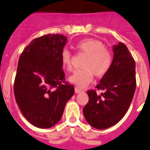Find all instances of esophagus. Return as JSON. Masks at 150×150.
<instances>
[{
  "label": "esophagus",
  "mask_w": 150,
  "mask_h": 150,
  "mask_svg": "<svg viewBox=\"0 0 150 150\" xmlns=\"http://www.w3.org/2000/svg\"><path fill=\"white\" fill-rule=\"evenodd\" d=\"M81 91H83V90H82L81 88H77V87H75V92H76V93H79V92H81Z\"/></svg>",
  "instance_id": "34e87169"
}]
</instances>
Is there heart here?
Returning <instances> with one entry per match:
<instances>
[{
  "instance_id": "heart-1",
  "label": "heart",
  "mask_w": 150,
  "mask_h": 150,
  "mask_svg": "<svg viewBox=\"0 0 150 150\" xmlns=\"http://www.w3.org/2000/svg\"><path fill=\"white\" fill-rule=\"evenodd\" d=\"M79 55L86 56L83 64V70L74 72L69 80L79 87H85L89 84L95 75L102 77L110 69L112 62V52L105 47L104 43L99 40L86 38L78 42L75 46ZM63 67L68 71L73 70L74 57L71 52L64 49L61 53Z\"/></svg>"
}]
</instances>
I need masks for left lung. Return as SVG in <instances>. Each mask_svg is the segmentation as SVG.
I'll use <instances>...</instances> for the list:
<instances>
[{"label":"left lung","mask_w":150,"mask_h":150,"mask_svg":"<svg viewBox=\"0 0 150 150\" xmlns=\"http://www.w3.org/2000/svg\"><path fill=\"white\" fill-rule=\"evenodd\" d=\"M110 69L96 86L105 92L87 91L88 101L83 108L86 120L97 129H106L119 122L129 108L136 89L135 62L126 46H113Z\"/></svg>","instance_id":"1"}]
</instances>
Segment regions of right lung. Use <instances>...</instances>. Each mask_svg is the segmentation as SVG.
Masks as SVG:
<instances>
[{"mask_svg": "<svg viewBox=\"0 0 150 150\" xmlns=\"http://www.w3.org/2000/svg\"><path fill=\"white\" fill-rule=\"evenodd\" d=\"M67 39L61 34L35 38L18 59L14 81L16 101L34 126L51 128L62 118L74 87L65 79L61 53Z\"/></svg>", "mask_w": 150, "mask_h": 150, "instance_id": "add662e5", "label": "right lung"}]
</instances>
